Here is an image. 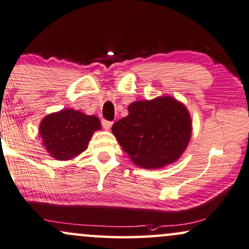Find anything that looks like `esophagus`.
<instances>
[{
	"label": "esophagus",
	"mask_w": 249,
	"mask_h": 249,
	"mask_svg": "<svg viewBox=\"0 0 249 249\" xmlns=\"http://www.w3.org/2000/svg\"><path fill=\"white\" fill-rule=\"evenodd\" d=\"M102 126H103L104 130H110L112 126V122H109V121H106V119H103V121H102Z\"/></svg>",
	"instance_id": "esophagus-1"
}]
</instances>
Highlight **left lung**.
Masks as SVG:
<instances>
[{"mask_svg":"<svg viewBox=\"0 0 249 249\" xmlns=\"http://www.w3.org/2000/svg\"><path fill=\"white\" fill-rule=\"evenodd\" d=\"M128 115L112 125V133L128 158L142 168L175 162L191 138V118L181 102L170 96L136 101Z\"/></svg>","mask_w":249,"mask_h":249,"instance_id":"1","label":"left lung"}]
</instances>
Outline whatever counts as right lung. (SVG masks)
Returning a JSON list of instances; mask_svg holds the SVG:
<instances>
[{"label": "right lung", "instance_id": "add662e5", "mask_svg": "<svg viewBox=\"0 0 249 249\" xmlns=\"http://www.w3.org/2000/svg\"><path fill=\"white\" fill-rule=\"evenodd\" d=\"M100 128L101 122L96 116L65 109L45 117L39 126V134L51 157L70 160L86 151L92 133Z\"/></svg>", "mask_w": 249, "mask_h": 249}]
</instances>
